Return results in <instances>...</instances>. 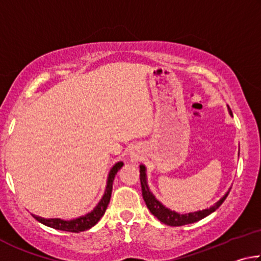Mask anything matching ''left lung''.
<instances>
[{
  "instance_id": "8db88e82",
  "label": "left lung",
  "mask_w": 261,
  "mask_h": 261,
  "mask_svg": "<svg viewBox=\"0 0 261 261\" xmlns=\"http://www.w3.org/2000/svg\"><path fill=\"white\" fill-rule=\"evenodd\" d=\"M229 114L232 115L230 109H229ZM139 171H140L141 192H143V198H144L145 202H146L147 208L159 221H161L162 223L167 224V226H171V227H178V226H184V224L194 223V222H197V221L206 218L207 215L213 213V212H215L221 205H222V202L226 200V198L228 197L229 191H230V189H229L228 192L224 194V196L221 198L218 202H215L213 206L210 207V208L192 212V213H188V214H179V213H177V212L171 211L169 208H167L166 206H163L161 202L159 201L155 197H154V194L149 191L148 185H147L146 167L140 165Z\"/></svg>"
}]
</instances>
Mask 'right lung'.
Returning a JSON list of instances; mask_svg holds the SVG:
<instances>
[{"instance_id": "right-lung-1", "label": "right lung", "mask_w": 261, "mask_h": 261, "mask_svg": "<svg viewBox=\"0 0 261 261\" xmlns=\"http://www.w3.org/2000/svg\"><path fill=\"white\" fill-rule=\"evenodd\" d=\"M122 161L115 163L112 169L109 171L108 178H107V187L105 190V194L101 198L99 204L95 206V208L87 213L86 215H83L81 218L73 219V220H62V219H45L41 216H37L32 214L33 218L45 224L47 227L57 229V230H63V231H70V232H79V231H85L91 229L96 223L99 222V220L102 218L106 210H107L108 204L110 201V197H112V190H113V182L115 178V175L117 174V171L123 167Z\"/></svg>"}]
</instances>
